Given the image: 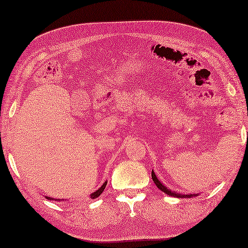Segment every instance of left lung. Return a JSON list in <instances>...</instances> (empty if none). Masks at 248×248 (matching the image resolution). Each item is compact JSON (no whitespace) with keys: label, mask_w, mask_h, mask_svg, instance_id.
<instances>
[{"label":"left lung","mask_w":248,"mask_h":248,"mask_svg":"<svg viewBox=\"0 0 248 248\" xmlns=\"http://www.w3.org/2000/svg\"><path fill=\"white\" fill-rule=\"evenodd\" d=\"M152 179L154 181V183L156 184V186L158 187L160 191H163L164 193H166L167 195H170V197H174V198H194V197H198L199 193H189V194H182V193H179V192H175V191H172L170 190L169 187H166L164 184L160 182V181L157 179V176H156V174L154 170H152Z\"/></svg>","instance_id":"8db88e82"}]
</instances>
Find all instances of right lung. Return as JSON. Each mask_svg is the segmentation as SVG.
<instances>
[{
    "label": "right lung",
    "instance_id": "right-lung-1",
    "mask_svg": "<svg viewBox=\"0 0 248 248\" xmlns=\"http://www.w3.org/2000/svg\"><path fill=\"white\" fill-rule=\"evenodd\" d=\"M107 183H108V181H106V182H104L103 184H102V186H100L99 189H97L95 192H93L92 194H90V197H91V199H95V198H97L99 197V195L103 192L104 191V189H106V186H107ZM48 200H55V201H61V199H51V198H49V197H46Z\"/></svg>",
    "mask_w": 248,
    "mask_h": 248
}]
</instances>
